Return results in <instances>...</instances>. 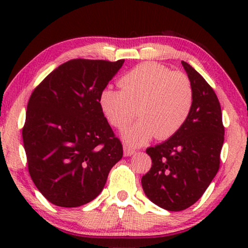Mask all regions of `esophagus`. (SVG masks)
Returning <instances> with one entry per match:
<instances>
[{"label": "esophagus", "mask_w": 248, "mask_h": 248, "mask_svg": "<svg viewBox=\"0 0 248 248\" xmlns=\"http://www.w3.org/2000/svg\"><path fill=\"white\" fill-rule=\"evenodd\" d=\"M123 150H124V157H131L132 155L135 154L134 150H132V149L127 148L126 145H125V147L123 148Z\"/></svg>", "instance_id": "1"}]
</instances>
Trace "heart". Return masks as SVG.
I'll use <instances>...</instances> for the list:
<instances>
[{"label": "heart", "mask_w": 248, "mask_h": 248, "mask_svg": "<svg viewBox=\"0 0 248 248\" xmlns=\"http://www.w3.org/2000/svg\"><path fill=\"white\" fill-rule=\"evenodd\" d=\"M121 90L105 88L99 106L111 126L126 127L138 114L140 121L122 133L130 147H141L155 137L165 140L181 130L193 104L188 78L167 66L147 62L121 78Z\"/></svg>", "instance_id": "obj_1"}]
</instances>
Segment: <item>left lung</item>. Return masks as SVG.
Listing matches in <instances>:
<instances>
[{"label": "left lung", "instance_id": "8db88e82", "mask_svg": "<svg viewBox=\"0 0 248 248\" xmlns=\"http://www.w3.org/2000/svg\"><path fill=\"white\" fill-rule=\"evenodd\" d=\"M193 90V104L177 133L148 148L152 166L141 179L147 198L168 211L194 204L219 169L225 128L217 94L198 71L182 61Z\"/></svg>", "mask_w": 248, "mask_h": 248}]
</instances>
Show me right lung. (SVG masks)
<instances>
[{"label": "right lung", "instance_id": "obj_1", "mask_svg": "<svg viewBox=\"0 0 248 248\" xmlns=\"http://www.w3.org/2000/svg\"><path fill=\"white\" fill-rule=\"evenodd\" d=\"M123 63L71 60L30 96L23 147L33 184L53 204L77 208L93 201L123 157L99 106L101 91Z\"/></svg>", "mask_w": 248, "mask_h": 248}]
</instances>
